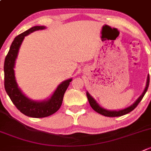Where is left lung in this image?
Wrapping results in <instances>:
<instances>
[{
    "label": "left lung",
    "instance_id": "8db88e82",
    "mask_svg": "<svg viewBox=\"0 0 151 151\" xmlns=\"http://www.w3.org/2000/svg\"><path fill=\"white\" fill-rule=\"evenodd\" d=\"M149 82H150V76H149V75H147V81H146V86L145 87V89H144L143 92L142 93V94H141V95L137 99V100L134 102L132 105H131L130 106L127 107V108H124V109H122V110H107L105 109V108L101 107L100 105L97 103V101H96L95 99L90 95V94L88 92V91H86V96H87V98H88V102H89L90 105H91V107L92 108V109L95 110L97 113L102 115V116H108V117H116V116H123V115L127 114V113H129V112L132 111V110L134 109L137 106V105L139 103V102H140V101L142 100V99L143 98L144 95L145 94L146 91H147V88H148Z\"/></svg>",
    "mask_w": 151,
    "mask_h": 151
}]
</instances>
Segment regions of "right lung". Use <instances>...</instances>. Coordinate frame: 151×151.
Returning <instances> with one entry per match:
<instances>
[{
    "label": "right lung",
    "instance_id": "1",
    "mask_svg": "<svg viewBox=\"0 0 151 151\" xmlns=\"http://www.w3.org/2000/svg\"><path fill=\"white\" fill-rule=\"evenodd\" d=\"M46 29L45 26H34L14 38L4 62V86L9 97L17 108L25 116L32 118H44L54 114L61 107L65 91L72 78L62 82L49 97L43 100H33L27 97L19 87L15 77V63L19 50L24 37L31 32Z\"/></svg>",
    "mask_w": 151,
    "mask_h": 151
}]
</instances>
